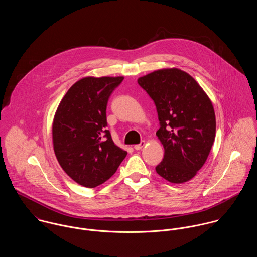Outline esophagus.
Masks as SVG:
<instances>
[{"label": "esophagus", "instance_id": "obj_1", "mask_svg": "<svg viewBox=\"0 0 257 257\" xmlns=\"http://www.w3.org/2000/svg\"><path fill=\"white\" fill-rule=\"evenodd\" d=\"M144 146H145V141H141L140 144H138V145H135V146H134V149H135L136 151H139V150H141V149H142Z\"/></svg>", "mask_w": 257, "mask_h": 257}]
</instances>
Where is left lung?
<instances>
[{
  "label": "left lung",
  "mask_w": 257,
  "mask_h": 257,
  "mask_svg": "<svg viewBox=\"0 0 257 257\" xmlns=\"http://www.w3.org/2000/svg\"><path fill=\"white\" fill-rule=\"evenodd\" d=\"M153 99L160 121L157 136L165 148L159 175L183 183L205 164L216 135L211 100L187 73L178 69L155 71L138 80Z\"/></svg>",
  "instance_id": "1"
}]
</instances>
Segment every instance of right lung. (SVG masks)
I'll use <instances>...</instances> for the list:
<instances>
[{
    "instance_id": "obj_1",
    "label": "right lung",
    "mask_w": 257,
    "mask_h": 257,
    "mask_svg": "<svg viewBox=\"0 0 257 257\" xmlns=\"http://www.w3.org/2000/svg\"><path fill=\"white\" fill-rule=\"evenodd\" d=\"M123 77H87L70 87L53 121L58 162L77 183L93 188L114 174L127 152L115 145L106 130L108 99Z\"/></svg>"
}]
</instances>
